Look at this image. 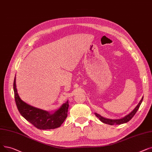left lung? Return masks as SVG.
<instances>
[{
  "label": "left lung",
  "instance_id": "8db88e82",
  "mask_svg": "<svg viewBox=\"0 0 152 152\" xmlns=\"http://www.w3.org/2000/svg\"><path fill=\"white\" fill-rule=\"evenodd\" d=\"M143 98V97H142V99L140 100L139 103L138 104V105H137L136 107L132 111L130 114H129L128 115H127L126 116H125L124 117H123L122 118H120V119H114V120L113 119H109V118H104L102 116L100 115L99 114H98L97 113H95V115L97 118H99V120L102 122H103L104 124H106L113 125H119V124H124V123H127L130 120H131V118L134 116V115L136 114L138 109H139L140 105L142 102Z\"/></svg>",
  "mask_w": 152,
  "mask_h": 152
}]
</instances>
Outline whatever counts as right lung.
<instances>
[{
    "instance_id": "right-lung-1",
    "label": "right lung",
    "mask_w": 152,
    "mask_h": 152,
    "mask_svg": "<svg viewBox=\"0 0 152 152\" xmlns=\"http://www.w3.org/2000/svg\"><path fill=\"white\" fill-rule=\"evenodd\" d=\"M15 80V77L14 81L15 101L17 109L22 116L38 129H54L60 127L68 115V101L53 113L33 107L23 101L19 97Z\"/></svg>"
}]
</instances>
